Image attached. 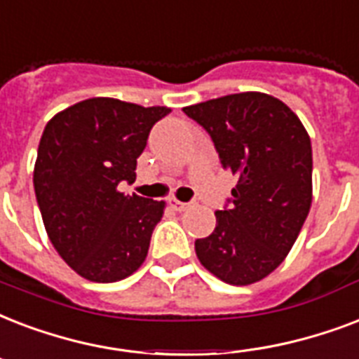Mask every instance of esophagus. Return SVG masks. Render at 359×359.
<instances>
[{
    "label": "esophagus",
    "instance_id": "esophagus-1",
    "mask_svg": "<svg viewBox=\"0 0 359 359\" xmlns=\"http://www.w3.org/2000/svg\"><path fill=\"white\" fill-rule=\"evenodd\" d=\"M168 204H170L172 210L185 211L187 208H191V204H193V202H182V200H177V198H170L168 200Z\"/></svg>",
    "mask_w": 359,
    "mask_h": 359
}]
</instances>
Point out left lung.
<instances>
[{"label": "left lung", "instance_id": "1", "mask_svg": "<svg viewBox=\"0 0 359 359\" xmlns=\"http://www.w3.org/2000/svg\"><path fill=\"white\" fill-rule=\"evenodd\" d=\"M211 136L238 185L194 251L208 271L236 286L264 279L292 249L313 200L307 130L285 102L245 91L185 107Z\"/></svg>", "mask_w": 359, "mask_h": 359}]
</instances>
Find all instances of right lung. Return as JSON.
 Here are the masks:
<instances>
[{
	"label": "right lung",
	"mask_w": 359,
	"mask_h": 359,
	"mask_svg": "<svg viewBox=\"0 0 359 359\" xmlns=\"http://www.w3.org/2000/svg\"><path fill=\"white\" fill-rule=\"evenodd\" d=\"M168 114L166 107L95 97L44 127L35 196L52 245L84 279L121 280L146 260L165 202L119 193L118 185L135 182L149 130Z\"/></svg>",
	"instance_id": "add662e5"
}]
</instances>
